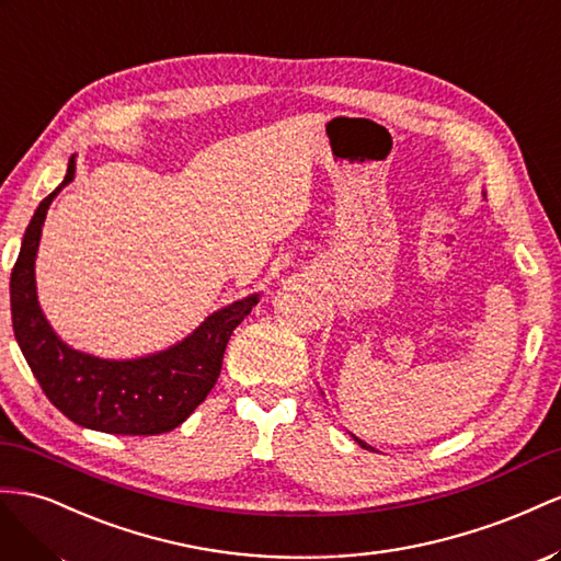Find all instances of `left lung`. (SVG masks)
I'll return each instance as SVG.
<instances>
[{
    "mask_svg": "<svg viewBox=\"0 0 561 561\" xmlns=\"http://www.w3.org/2000/svg\"><path fill=\"white\" fill-rule=\"evenodd\" d=\"M352 439H355L359 446H362V449H366V451H374V446H369V444H366V442H362L359 437H355V435H352Z\"/></svg>",
    "mask_w": 561,
    "mask_h": 561,
    "instance_id": "8db88e82",
    "label": "left lung"
}]
</instances>
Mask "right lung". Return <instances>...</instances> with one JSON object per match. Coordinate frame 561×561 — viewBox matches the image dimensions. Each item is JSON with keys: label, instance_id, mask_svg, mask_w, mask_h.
Segmentation results:
<instances>
[{"label": "right lung", "instance_id": "obj_1", "mask_svg": "<svg viewBox=\"0 0 561 561\" xmlns=\"http://www.w3.org/2000/svg\"><path fill=\"white\" fill-rule=\"evenodd\" d=\"M75 181V154L62 183L42 199L11 272L13 333L49 402L77 425L107 435H162L179 427L211 392L237 324L259 294L211 312L175 345L134 359H103L70 347L44 317L35 261L42 228L58 192Z\"/></svg>", "mask_w": 561, "mask_h": 561}]
</instances>
